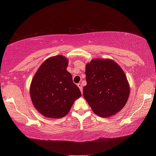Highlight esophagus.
<instances>
[{"label":"esophagus","instance_id":"esophagus-1","mask_svg":"<svg viewBox=\"0 0 156 156\" xmlns=\"http://www.w3.org/2000/svg\"><path fill=\"white\" fill-rule=\"evenodd\" d=\"M78 88L80 89V91H81V93L83 94V85H82V84H81L80 83H79V84H78Z\"/></svg>","mask_w":156,"mask_h":156}]
</instances>
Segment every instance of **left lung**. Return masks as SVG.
Masks as SVG:
<instances>
[{"label": "left lung", "mask_w": 156, "mask_h": 156, "mask_svg": "<svg viewBox=\"0 0 156 156\" xmlns=\"http://www.w3.org/2000/svg\"><path fill=\"white\" fill-rule=\"evenodd\" d=\"M83 96L97 115L108 118L125 107L130 86L125 72L112 59L95 58L85 66Z\"/></svg>", "instance_id": "8db88e82"}]
</instances>
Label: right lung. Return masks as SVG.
Wrapping results in <instances>:
<instances>
[{"label":"right lung","mask_w":156,"mask_h":156,"mask_svg":"<svg viewBox=\"0 0 156 156\" xmlns=\"http://www.w3.org/2000/svg\"><path fill=\"white\" fill-rule=\"evenodd\" d=\"M69 60L58 55L43 62L30 84V97L38 112L46 118H63L81 96L80 89L73 83L67 70Z\"/></svg>","instance_id":"right-lung-1"}]
</instances>
